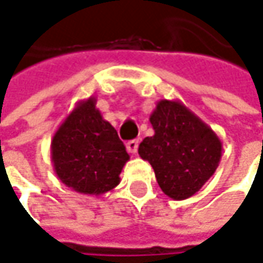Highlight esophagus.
<instances>
[{"label": "esophagus", "mask_w": 263, "mask_h": 263, "mask_svg": "<svg viewBox=\"0 0 263 263\" xmlns=\"http://www.w3.org/2000/svg\"><path fill=\"white\" fill-rule=\"evenodd\" d=\"M126 148H128L129 153L135 155L137 150H138V140H131V141H128V143H126Z\"/></svg>", "instance_id": "obj_1"}]
</instances>
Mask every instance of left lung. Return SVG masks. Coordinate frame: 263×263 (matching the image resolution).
Segmentation results:
<instances>
[{"instance_id":"obj_1","label":"left lung","mask_w":263,"mask_h":263,"mask_svg":"<svg viewBox=\"0 0 263 263\" xmlns=\"http://www.w3.org/2000/svg\"><path fill=\"white\" fill-rule=\"evenodd\" d=\"M155 135L146 137L138 155L152 165L162 192L187 199L217 170L222 141L181 101L161 100L150 115Z\"/></svg>"}]
</instances>
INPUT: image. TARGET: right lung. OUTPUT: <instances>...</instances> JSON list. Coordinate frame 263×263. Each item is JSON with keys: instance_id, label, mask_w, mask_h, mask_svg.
I'll use <instances>...</instances> for the list:
<instances>
[{"instance_id": "obj_1", "label": "right lung", "mask_w": 263, "mask_h": 263, "mask_svg": "<svg viewBox=\"0 0 263 263\" xmlns=\"http://www.w3.org/2000/svg\"><path fill=\"white\" fill-rule=\"evenodd\" d=\"M50 156L56 176L67 187L95 196L116 187L129 161L117 131L97 108L95 97L79 101L61 123Z\"/></svg>"}]
</instances>
